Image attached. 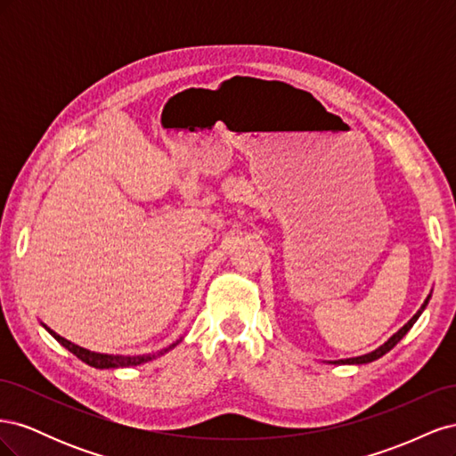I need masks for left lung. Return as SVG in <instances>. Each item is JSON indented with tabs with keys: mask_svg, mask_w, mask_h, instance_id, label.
<instances>
[{
	"mask_svg": "<svg viewBox=\"0 0 456 456\" xmlns=\"http://www.w3.org/2000/svg\"><path fill=\"white\" fill-rule=\"evenodd\" d=\"M430 297H432V293L426 297V300H424V305L420 306V310H419L415 315H412L411 320H409L402 329H399L395 335H392L388 340H386V342L382 344V346H379L377 350H372V352H369V354H365V355L350 357V360H337V362H330V363H335V365H346V363H348V365H362V363H370V362H375V360H379V357H382L384 354H388V352L395 346V344L409 333V329H411L412 325H415V322L419 320L420 314H422V312H424V308L428 306V300H430Z\"/></svg>",
	"mask_w": 456,
	"mask_h": 456,
	"instance_id": "obj_1",
	"label": "left lung"
}]
</instances>
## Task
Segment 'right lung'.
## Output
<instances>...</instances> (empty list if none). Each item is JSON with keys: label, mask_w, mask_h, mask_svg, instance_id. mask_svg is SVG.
<instances>
[{"label": "right lung", "mask_w": 456, "mask_h": 456, "mask_svg": "<svg viewBox=\"0 0 456 456\" xmlns=\"http://www.w3.org/2000/svg\"><path fill=\"white\" fill-rule=\"evenodd\" d=\"M47 330H49V335H53L54 338H57L62 346L66 348V350H70L76 357H79L81 362L84 363H87V365H91V367H94V369H118V367H134V365H141V363H146V362H150V360H154V357H158V355H163V354H167L169 350H173L178 342L181 340H176V342H173L171 346H167V348H163V350H159L158 354H148V355H114V354H99V352H91V350H87V348H81V346H77V344H74V342H70V340H66L64 337H61V335H57L54 333L53 329H49L47 325H44Z\"/></svg>", "instance_id": "right-lung-1"}]
</instances>
